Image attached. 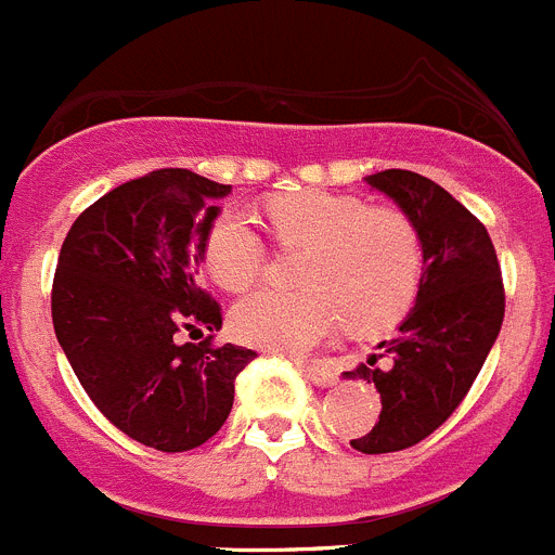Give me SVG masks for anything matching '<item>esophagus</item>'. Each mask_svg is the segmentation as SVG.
<instances>
[{
    "label": "esophagus",
    "instance_id": "1",
    "mask_svg": "<svg viewBox=\"0 0 555 555\" xmlns=\"http://www.w3.org/2000/svg\"><path fill=\"white\" fill-rule=\"evenodd\" d=\"M297 370H300L302 375L317 386L336 384V372H333L327 364H322V361H297Z\"/></svg>",
    "mask_w": 555,
    "mask_h": 555
}]
</instances>
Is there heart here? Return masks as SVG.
Segmentation results:
<instances>
[{
	"label": "heart",
	"mask_w": 555,
	"mask_h": 555,
	"mask_svg": "<svg viewBox=\"0 0 555 555\" xmlns=\"http://www.w3.org/2000/svg\"><path fill=\"white\" fill-rule=\"evenodd\" d=\"M267 219L286 247H308L306 288H261L233 308V333L269 352L313 350L347 320L352 333H380L414 306L423 244L414 224L389 208L331 191L269 199ZM203 263L228 292H244L267 269V244L244 214L222 210L203 235Z\"/></svg>",
	"instance_id": "1"
}]
</instances>
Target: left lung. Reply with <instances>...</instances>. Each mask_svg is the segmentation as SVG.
<instances>
[{
	"label": "left lung",
	"mask_w": 555,
	"mask_h": 555,
	"mask_svg": "<svg viewBox=\"0 0 555 555\" xmlns=\"http://www.w3.org/2000/svg\"><path fill=\"white\" fill-rule=\"evenodd\" d=\"M414 224L423 244L416 306L380 356L345 372L375 384L380 416L358 453H395L423 442L467 397L498 338L506 292L487 228L442 185L405 169L370 175Z\"/></svg>",
	"instance_id": "8db88e82"
}]
</instances>
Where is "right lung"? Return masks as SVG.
Here are the masks:
<instances>
[{"instance_id":"add662e5","label":"right lung","mask_w":555,"mask_h":555,"mask_svg":"<svg viewBox=\"0 0 555 555\" xmlns=\"http://www.w3.org/2000/svg\"><path fill=\"white\" fill-rule=\"evenodd\" d=\"M230 185L158 169L82 210L57 258L52 325L91 403L160 453L205 444L253 350L217 345L222 308L199 286L203 235ZM180 330H205L180 346Z\"/></svg>"}]
</instances>
